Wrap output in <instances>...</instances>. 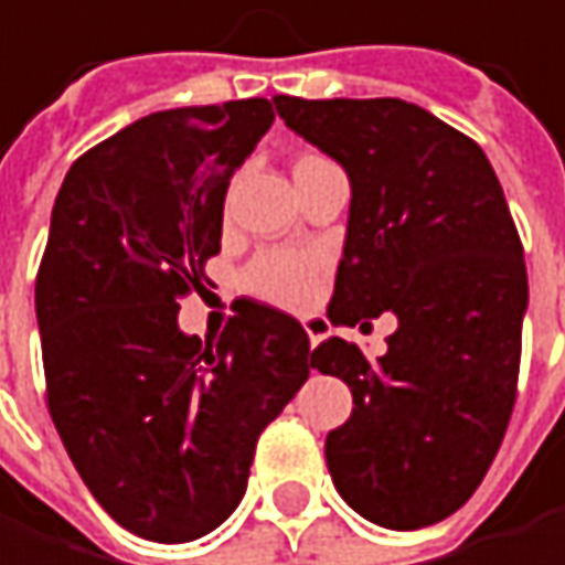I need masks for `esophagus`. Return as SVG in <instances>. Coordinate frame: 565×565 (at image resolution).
I'll return each mask as SVG.
<instances>
[{
  "label": "esophagus",
  "instance_id": "obj_1",
  "mask_svg": "<svg viewBox=\"0 0 565 565\" xmlns=\"http://www.w3.org/2000/svg\"><path fill=\"white\" fill-rule=\"evenodd\" d=\"M302 329H306L309 342L316 345V342H322V335H326V319H322V316H302Z\"/></svg>",
  "mask_w": 565,
  "mask_h": 565
}]
</instances>
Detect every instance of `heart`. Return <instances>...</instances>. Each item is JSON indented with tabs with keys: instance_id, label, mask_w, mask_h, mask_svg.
<instances>
[{
	"instance_id": "1",
	"label": "heart",
	"mask_w": 565,
	"mask_h": 565,
	"mask_svg": "<svg viewBox=\"0 0 565 565\" xmlns=\"http://www.w3.org/2000/svg\"><path fill=\"white\" fill-rule=\"evenodd\" d=\"M322 269V259L316 253H266L253 263L246 282L253 292L273 299V302H302L312 286L316 276Z\"/></svg>"
}]
</instances>
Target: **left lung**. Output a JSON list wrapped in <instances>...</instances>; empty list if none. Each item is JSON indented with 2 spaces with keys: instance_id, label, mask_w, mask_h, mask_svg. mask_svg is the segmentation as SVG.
<instances>
[{
  "instance_id": "left-lung-1",
  "label": "left lung",
  "mask_w": 565,
  "mask_h": 565,
  "mask_svg": "<svg viewBox=\"0 0 565 565\" xmlns=\"http://www.w3.org/2000/svg\"><path fill=\"white\" fill-rule=\"evenodd\" d=\"M273 106L349 179L329 319L399 322L376 360L339 335L312 349V370L352 390V416L326 436L329 476L376 526H433L476 492L516 403L530 286L503 185L469 136L423 106Z\"/></svg>"
}]
</instances>
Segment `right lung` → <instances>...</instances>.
Instances as JSON below:
<instances>
[{
  "label": "right lung",
  "instance_id": "right-lung-1",
  "mask_svg": "<svg viewBox=\"0 0 565 565\" xmlns=\"http://www.w3.org/2000/svg\"><path fill=\"white\" fill-rule=\"evenodd\" d=\"M269 99L136 119L68 169L35 279L49 413L96 503L129 533L189 543L239 507L259 433L312 370L306 329L246 302L216 342L179 296L220 253L233 172Z\"/></svg>",
  "mask_w": 565,
  "mask_h": 565
}]
</instances>
